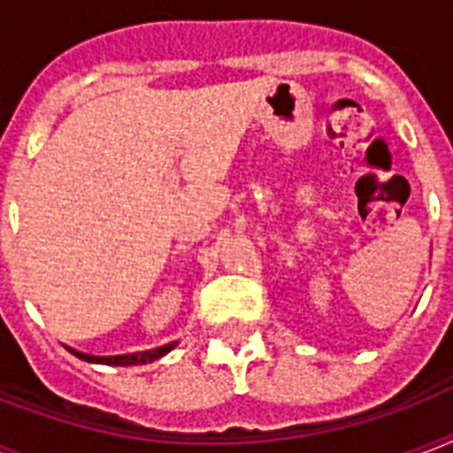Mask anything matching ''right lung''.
I'll use <instances>...</instances> for the list:
<instances>
[{"label": "right lung", "instance_id": "obj_1", "mask_svg": "<svg viewBox=\"0 0 453 453\" xmlns=\"http://www.w3.org/2000/svg\"><path fill=\"white\" fill-rule=\"evenodd\" d=\"M176 343L162 345V348H155V350H145V352H134V355H115V357H94V355H84V352H77L73 348L67 350L73 352L74 357L87 359V362H98V365H110V366H134V365H148L152 359H159L162 355L171 350Z\"/></svg>", "mask_w": 453, "mask_h": 453}]
</instances>
